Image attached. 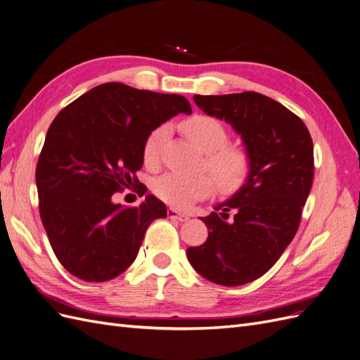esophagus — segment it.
I'll return each instance as SVG.
<instances>
[{
  "mask_svg": "<svg viewBox=\"0 0 360 360\" xmlns=\"http://www.w3.org/2000/svg\"><path fill=\"white\" fill-rule=\"evenodd\" d=\"M167 215H169V218H172V219H176V221H179V223L188 221V218H190L187 214L178 212L176 210H173V207H170V210L167 211Z\"/></svg>",
  "mask_w": 360,
  "mask_h": 360,
  "instance_id": "34e87169",
  "label": "esophagus"
}]
</instances>
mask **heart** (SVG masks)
Instances as JSON below:
<instances>
[{
  "label": "heart",
  "instance_id": "b5f03b06",
  "mask_svg": "<svg viewBox=\"0 0 360 360\" xmlns=\"http://www.w3.org/2000/svg\"><path fill=\"white\" fill-rule=\"evenodd\" d=\"M182 130L206 154V167L219 188L235 191L245 184L251 173V157L245 149L226 146L229 134L221 122L206 115H194L182 122ZM167 131L166 125H160L146 137L143 161L148 166L158 163ZM212 190V181L205 175L185 176L179 173H166L155 182V193L160 199L179 210L195 200L205 199Z\"/></svg>",
  "mask_w": 360,
  "mask_h": 360
}]
</instances>
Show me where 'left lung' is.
<instances>
[{
	"mask_svg": "<svg viewBox=\"0 0 360 360\" xmlns=\"http://www.w3.org/2000/svg\"><path fill=\"white\" fill-rule=\"evenodd\" d=\"M194 103L240 136L251 173L200 218L210 235L187 257L206 280L243 285L268 272L293 240L314 176V148L302 120L259 92L194 96Z\"/></svg>",
	"mask_w": 360,
	"mask_h": 360,
	"instance_id": "1",
	"label": "left lung"
}]
</instances>
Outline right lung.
Returning a JSON list of instances; mask_svg holds the SVG:
<instances>
[{
    "label": "right lung",
    "mask_w": 360,
    "mask_h": 360,
    "mask_svg": "<svg viewBox=\"0 0 360 360\" xmlns=\"http://www.w3.org/2000/svg\"><path fill=\"white\" fill-rule=\"evenodd\" d=\"M178 113H191L182 96L109 82L56 115L36 182L41 223L72 275L88 283L117 278L137 257L148 226L167 217L153 194L139 206L115 203L112 195L137 187L146 137Z\"/></svg>",
    "instance_id": "add662e5"
}]
</instances>
